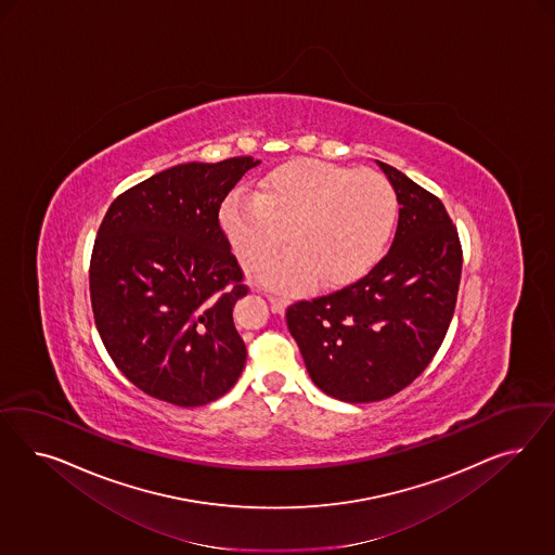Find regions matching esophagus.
I'll return each instance as SVG.
<instances>
[{"mask_svg": "<svg viewBox=\"0 0 555 555\" xmlns=\"http://www.w3.org/2000/svg\"><path fill=\"white\" fill-rule=\"evenodd\" d=\"M267 297H269V301L270 305H272V311H274V313H283V311H285L286 305H288L285 297H279V295H272V293H269Z\"/></svg>", "mask_w": 555, "mask_h": 555, "instance_id": "esophagus-1", "label": "esophagus"}]
</instances>
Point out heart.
<instances>
[{
	"mask_svg": "<svg viewBox=\"0 0 555 555\" xmlns=\"http://www.w3.org/2000/svg\"><path fill=\"white\" fill-rule=\"evenodd\" d=\"M221 228L248 270L270 286L299 291L315 276L323 286L348 285L387 253L399 202L387 179L315 158L288 163L262 179L258 193L234 191L221 205Z\"/></svg>",
	"mask_w": 555,
	"mask_h": 555,
	"instance_id": "1",
	"label": "heart"
}]
</instances>
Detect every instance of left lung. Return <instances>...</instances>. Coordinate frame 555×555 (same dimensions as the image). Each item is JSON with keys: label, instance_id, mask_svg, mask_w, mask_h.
Instances as JSON below:
<instances>
[{"label": "left lung", "instance_id": "left-lung-1", "mask_svg": "<svg viewBox=\"0 0 555 555\" xmlns=\"http://www.w3.org/2000/svg\"><path fill=\"white\" fill-rule=\"evenodd\" d=\"M399 202L387 256L353 285L286 309L311 380L344 403L383 401L436 356L454 318L462 248L443 203L376 160Z\"/></svg>", "mask_w": 555, "mask_h": 555}]
</instances>
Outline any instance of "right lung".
I'll use <instances>...</instances> for the list:
<instances>
[{"instance_id": "obj_1", "label": "right lung", "mask_w": 555, "mask_h": 555, "mask_svg": "<svg viewBox=\"0 0 555 555\" xmlns=\"http://www.w3.org/2000/svg\"><path fill=\"white\" fill-rule=\"evenodd\" d=\"M260 165L186 163L121 193L101 221L89 288L95 325L121 374L154 399L202 406L246 364L234 305L248 293L219 207Z\"/></svg>"}]
</instances>
